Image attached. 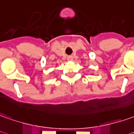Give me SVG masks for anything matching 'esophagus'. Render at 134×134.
I'll use <instances>...</instances> for the list:
<instances>
[{
  "mask_svg": "<svg viewBox=\"0 0 134 134\" xmlns=\"http://www.w3.org/2000/svg\"><path fill=\"white\" fill-rule=\"evenodd\" d=\"M67 59L68 61H72L73 59V57H72V56H68Z\"/></svg>",
  "mask_w": 134,
  "mask_h": 134,
  "instance_id": "esophagus-1",
  "label": "esophagus"
}]
</instances>
